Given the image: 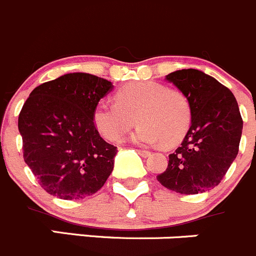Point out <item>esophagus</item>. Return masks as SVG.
Listing matches in <instances>:
<instances>
[{
    "label": "esophagus",
    "instance_id": "obj_1",
    "mask_svg": "<svg viewBox=\"0 0 256 256\" xmlns=\"http://www.w3.org/2000/svg\"><path fill=\"white\" fill-rule=\"evenodd\" d=\"M136 152H138L139 156H143V158H148V156H150V152H148V150H143V149H136Z\"/></svg>",
    "mask_w": 256,
    "mask_h": 256
}]
</instances>
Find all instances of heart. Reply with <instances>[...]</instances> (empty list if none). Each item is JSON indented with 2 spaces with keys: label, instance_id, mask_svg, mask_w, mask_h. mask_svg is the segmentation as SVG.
Wrapping results in <instances>:
<instances>
[{
  "label": "heart",
  "instance_id": "1",
  "mask_svg": "<svg viewBox=\"0 0 256 256\" xmlns=\"http://www.w3.org/2000/svg\"><path fill=\"white\" fill-rule=\"evenodd\" d=\"M136 122L139 127L130 136L138 146L163 143L172 146L188 132L192 106L188 97L153 80L132 82L116 93V102L100 100L93 110V123L100 136L118 142Z\"/></svg>",
  "mask_w": 256,
  "mask_h": 256
}]
</instances>
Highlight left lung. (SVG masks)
I'll use <instances>...</instances> for the list:
<instances>
[{
	"label": "left lung",
	"mask_w": 256,
	"mask_h": 256,
	"mask_svg": "<svg viewBox=\"0 0 256 256\" xmlns=\"http://www.w3.org/2000/svg\"><path fill=\"white\" fill-rule=\"evenodd\" d=\"M166 80L188 97L192 122L156 179L176 193H204L222 182L239 152L242 120L238 102L229 88L202 70H176Z\"/></svg>",
	"instance_id": "left-lung-1"
}]
</instances>
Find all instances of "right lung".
I'll return each mask as SVG.
<instances>
[{"instance_id":"right-lung-1","label":"right lung","mask_w":256,"mask_h":256,"mask_svg":"<svg viewBox=\"0 0 256 256\" xmlns=\"http://www.w3.org/2000/svg\"><path fill=\"white\" fill-rule=\"evenodd\" d=\"M113 84L90 73H67L34 88L18 117L24 159L40 186L64 200L97 193L114 166L117 146L93 123V110Z\"/></svg>"}]
</instances>
